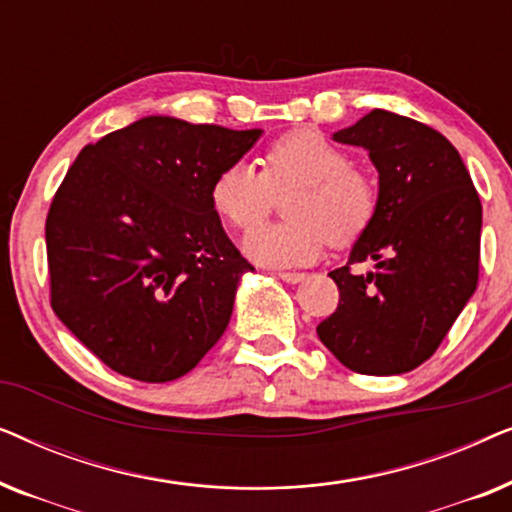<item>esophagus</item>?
<instances>
[{"instance_id": "obj_1", "label": "esophagus", "mask_w": 512, "mask_h": 512, "mask_svg": "<svg viewBox=\"0 0 512 512\" xmlns=\"http://www.w3.org/2000/svg\"><path fill=\"white\" fill-rule=\"evenodd\" d=\"M279 279H284L286 284H298L305 279V272H277Z\"/></svg>"}]
</instances>
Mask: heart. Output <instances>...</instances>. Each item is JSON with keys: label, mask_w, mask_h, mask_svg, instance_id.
<instances>
[{"label": "heart", "mask_w": 512, "mask_h": 512, "mask_svg": "<svg viewBox=\"0 0 512 512\" xmlns=\"http://www.w3.org/2000/svg\"><path fill=\"white\" fill-rule=\"evenodd\" d=\"M293 187L297 191L292 190ZM292 190L289 222L257 225ZM212 207L230 228L250 230L244 251L270 268L307 265L321 256L328 240L349 244L368 228L377 207L373 181L354 170L352 158L317 130H293L268 146L263 170L235 163L212 184Z\"/></svg>", "instance_id": "heart-1"}]
</instances>
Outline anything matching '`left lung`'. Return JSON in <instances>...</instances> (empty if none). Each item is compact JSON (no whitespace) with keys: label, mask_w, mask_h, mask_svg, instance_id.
I'll return each instance as SVG.
<instances>
[{"label":"left lung","mask_w":512,"mask_h":512,"mask_svg":"<svg viewBox=\"0 0 512 512\" xmlns=\"http://www.w3.org/2000/svg\"><path fill=\"white\" fill-rule=\"evenodd\" d=\"M377 170V207L349 261L319 340L354 373L401 375L436 352L478 286L482 205L459 151L429 125L375 109L333 132ZM373 260L356 276L352 264Z\"/></svg>","instance_id":"obj_1"}]
</instances>
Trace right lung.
Masks as SVG:
<instances>
[{"label": "right lung", "mask_w": 512, "mask_h": 512, "mask_svg": "<svg viewBox=\"0 0 512 512\" xmlns=\"http://www.w3.org/2000/svg\"><path fill=\"white\" fill-rule=\"evenodd\" d=\"M261 135L144 116L69 167L46 219L51 305L111 370L170 382L219 342L254 268L209 193Z\"/></svg>", "instance_id": "1"}]
</instances>
